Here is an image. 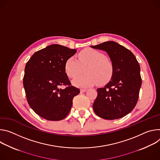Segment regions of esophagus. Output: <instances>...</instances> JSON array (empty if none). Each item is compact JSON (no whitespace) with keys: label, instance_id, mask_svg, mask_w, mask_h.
Returning a JSON list of instances; mask_svg holds the SVG:
<instances>
[{"label":"esophagus","instance_id":"34e87169","mask_svg":"<svg viewBox=\"0 0 160 160\" xmlns=\"http://www.w3.org/2000/svg\"><path fill=\"white\" fill-rule=\"evenodd\" d=\"M86 91H87L86 89H81V90H80L81 93H84V92H86Z\"/></svg>","mask_w":160,"mask_h":160}]
</instances>
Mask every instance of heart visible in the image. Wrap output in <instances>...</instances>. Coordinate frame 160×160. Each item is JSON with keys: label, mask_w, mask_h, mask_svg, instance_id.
Masks as SVG:
<instances>
[{"label": "heart", "mask_w": 160, "mask_h": 160, "mask_svg": "<svg viewBox=\"0 0 160 160\" xmlns=\"http://www.w3.org/2000/svg\"><path fill=\"white\" fill-rule=\"evenodd\" d=\"M84 68L86 74L78 77ZM65 70L70 78L78 77L72 81L74 86L88 88L97 83L103 85L109 82L113 76L114 66L103 53L88 48L79 53L78 60L73 57L68 58L65 63Z\"/></svg>", "instance_id": "b5f03b06"}]
</instances>
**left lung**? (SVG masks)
I'll use <instances>...</instances> for the list:
<instances>
[{"instance_id": "obj_1", "label": "left lung", "mask_w": 160, "mask_h": 160, "mask_svg": "<svg viewBox=\"0 0 160 160\" xmlns=\"http://www.w3.org/2000/svg\"><path fill=\"white\" fill-rule=\"evenodd\" d=\"M91 47L107 52L114 66L111 80L105 87L97 89L93 111L105 119L121 118L134 109L138 101L142 84L140 65L129 49L116 42L108 41Z\"/></svg>"}]
</instances>
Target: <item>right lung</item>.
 Returning <instances> with one entry per match:
<instances>
[{"label":"right lung","instance_id":"obj_1","mask_svg":"<svg viewBox=\"0 0 160 160\" xmlns=\"http://www.w3.org/2000/svg\"><path fill=\"white\" fill-rule=\"evenodd\" d=\"M76 49L51 44L31 57L25 68L23 86L30 107L49 121H60L69 113L73 98L80 93L71 86L65 70L66 60ZM66 86L62 89L61 86Z\"/></svg>","mask_w":160,"mask_h":160}]
</instances>
